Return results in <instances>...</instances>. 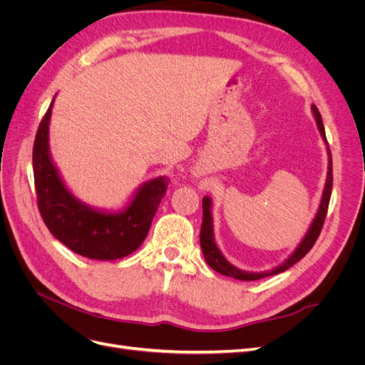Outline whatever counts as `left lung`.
Returning a JSON list of instances; mask_svg holds the SVG:
<instances>
[{
	"mask_svg": "<svg viewBox=\"0 0 365 365\" xmlns=\"http://www.w3.org/2000/svg\"><path fill=\"white\" fill-rule=\"evenodd\" d=\"M314 118L317 121V126L319 134H322V138L324 140L326 146H327V178H326V184H324V190L322 195V201H319V207L317 210V215L312 219L311 225H309L304 237L302 239L300 244L297 245V248L289 254V257L286 259L283 263H280L279 267L272 268L271 271H262V272H252V271H245V269H239L237 267H235L233 263H230L222 252H220L219 247L216 245L215 240V231H213V202L212 197L210 196H204L202 197V227H201V250L205 257V262L210 268H213L216 272L227 275V277H233L237 280H244V282H252V280H260L263 277H269V275H275L280 274L286 269H289L292 264H295L298 260H302L306 254L311 251V248L314 247V244L317 242L319 231L323 228L324 219H326V213H327V207H329V201H330V193H332V182H334V176H332V155H330V149L327 145L326 140V132H324V126H323V118L322 114L318 113V109L315 105L311 106Z\"/></svg>",
	"mask_w": 365,
	"mask_h": 365,
	"instance_id": "left-lung-1",
	"label": "left lung"
}]
</instances>
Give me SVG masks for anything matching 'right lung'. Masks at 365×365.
I'll use <instances>...</instances> for the list:
<instances>
[{
    "mask_svg": "<svg viewBox=\"0 0 365 365\" xmlns=\"http://www.w3.org/2000/svg\"><path fill=\"white\" fill-rule=\"evenodd\" d=\"M54 98L43 115L33 146V173L41 216L50 233L83 257L117 260L138 250L165 193V180L143 182L118 212L88 205L63 182L50 152V120Z\"/></svg>",
    "mask_w": 365,
    "mask_h": 365,
    "instance_id": "1",
    "label": "right lung"
}]
</instances>
